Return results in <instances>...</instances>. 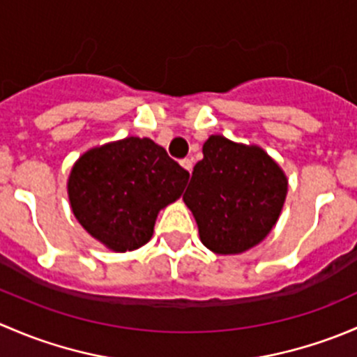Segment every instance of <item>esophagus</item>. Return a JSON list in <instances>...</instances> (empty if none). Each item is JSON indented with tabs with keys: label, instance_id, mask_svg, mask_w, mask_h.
Listing matches in <instances>:
<instances>
[{
	"label": "esophagus",
	"instance_id": "obj_1",
	"mask_svg": "<svg viewBox=\"0 0 357 357\" xmlns=\"http://www.w3.org/2000/svg\"><path fill=\"white\" fill-rule=\"evenodd\" d=\"M181 165L186 169V171L192 172V169H193V158H183Z\"/></svg>",
	"mask_w": 357,
	"mask_h": 357
}]
</instances>
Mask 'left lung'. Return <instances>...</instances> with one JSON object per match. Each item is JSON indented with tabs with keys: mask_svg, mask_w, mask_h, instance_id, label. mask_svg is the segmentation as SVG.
<instances>
[{
	"mask_svg": "<svg viewBox=\"0 0 357 357\" xmlns=\"http://www.w3.org/2000/svg\"><path fill=\"white\" fill-rule=\"evenodd\" d=\"M183 200L200 240L215 254H242L261 243L285 204V172L261 146L208 136Z\"/></svg>",
	"mask_w": 357,
	"mask_h": 357,
	"instance_id": "obj_1",
	"label": "left lung"
}]
</instances>
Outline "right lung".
I'll return each mask as SVG.
<instances>
[{
    "label": "right lung",
    "instance_id": "obj_1",
    "mask_svg": "<svg viewBox=\"0 0 357 357\" xmlns=\"http://www.w3.org/2000/svg\"><path fill=\"white\" fill-rule=\"evenodd\" d=\"M188 178L152 139L129 136L82 153L67 192L82 228L110 250L126 252L152 238L158 211L181 197Z\"/></svg>",
    "mask_w": 357,
    "mask_h": 357
}]
</instances>
